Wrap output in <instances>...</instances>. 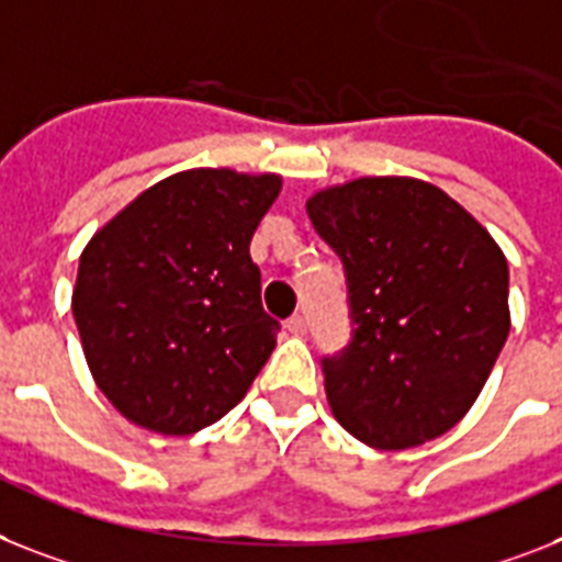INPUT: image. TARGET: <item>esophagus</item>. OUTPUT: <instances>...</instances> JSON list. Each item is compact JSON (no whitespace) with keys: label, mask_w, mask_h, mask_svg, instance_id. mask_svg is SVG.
<instances>
[{"label":"esophagus","mask_w":562,"mask_h":562,"mask_svg":"<svg viewBox=\"0 0 562 562\" xmlns=\"http://www.w3.org/2000/svg\"><path fill=\"white\" fill-rule=\"evenodd\" d=\"M286 330H290L292 336H304V333H307V318H304V315H292L290 322H286Z\"/></svg>","instance_id":"obj_1"}]
</instances>
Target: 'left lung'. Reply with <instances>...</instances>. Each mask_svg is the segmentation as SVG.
<instances>
[{"mask_svg": "<svg viewBox=\"0 0 562 562\" xmlns=\"http://www.w3.org/2000/svg\"><path fill=\"white\" fill-rule=\"evenodd\" d=\"M307 215L345 263L353 341L324 359L338 425L379 451L442 437L503 350L508 261L471 212L416 178L315 192Z\"/></svg>", "mask_w": 562, "mask_h": 562, "instance_id": "8db88e82", "label": "left lung"}]
</instances>
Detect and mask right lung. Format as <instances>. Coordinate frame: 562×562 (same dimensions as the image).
<instances>
[{
	"instance_id": "obj_1",
	"label": "right lung",
	"mask_w": 562,
	"mask_h": 562,
	"mask_svg": "<svg viewBox=\"0 0 562 562\" xmlns=\"http://www.w3.org/2000/svg\"><path fill=\"white\" fill-rule=\"evenodd\" d=\"M278 192V175L178 171L86 244L74 322L97 387L128 422L189 437L247 396L281 330L249 258Z\"/></svg>"
}]
</instances>
